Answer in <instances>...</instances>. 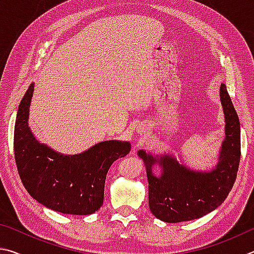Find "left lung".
<instances>
[{
	"mask_svg": "<svg viewBox=\"0 0 254 254\" xmlns=\"http://www.w3.org/2000/svg\"><path fill=\"white\" fill-rule=\"evenodd\" d=\"M220 97L226 123L225 139L214 171L193 172L170 155L156 159L144 150L138 152L147 170L149 208L157 219L167 223L198 219L221 205L232 190L241 156L240 120L224 83L221 84ZM155 161L163 168L159 178L151 173Z\"/></svg>",
	"mask_w": 254,
	"mask_h": 254,
	"instance_id": "8db88e82",
	"label": "left lung"
}]
</instances>
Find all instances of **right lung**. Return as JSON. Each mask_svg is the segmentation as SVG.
Returning a JSON list of instances; mask_svg holds the SVG:
<instances>
[{
  "label": "right lung",
  "instance_id": "1",
  "mask_svg": "<svg viewBox=\"0 0 254 254\" xmlns=\"http://www.w3.org/2000/svg\"><path fill=\"white\" fill-rule=\"evenodd\" d=\"M33 83L20 102L14 127V158L25 190L42 205L64 214L89 215L104 203L107 173L130 144L109 140L86 152L64 156L40 144L29 128Z\"/></svg>",
  "mask_w": 254,
  "mask_h": 254
}]
</instances>
